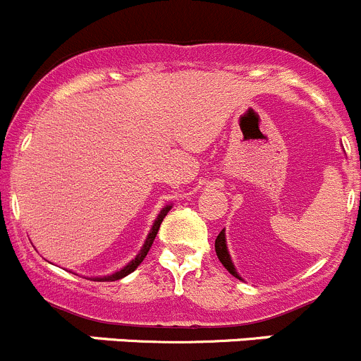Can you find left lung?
Instances as JSON below:
<instances>
[{
  "label": "left lung",
  "instance_id": "obj_1",
  "mask_svg": "<svg viewBox=\"0 0 361 361\" xmlns=\"http://www.w3.org/2000/svg\"><path fill=\"white\" fill-rule=\"evenodd\" d=\"M214 248H216V255H218L219 262L225 266V269L228 271L232 276H235L238 280H243L241 274L238 273V269H235L234 262H232V257H230L228 253V246H226V235H225V228L221 230L218 234V238H216V243H214Z\"/></svg>",
  "mask_w": 361,
  "mask_h": 361
}]
</instances>
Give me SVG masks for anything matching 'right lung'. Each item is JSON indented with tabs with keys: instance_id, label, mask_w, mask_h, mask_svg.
Wrapping results in <instances>:
<instances>
[{
	"instance_id": "obj_1",
	"label": "right lung",
	"mask_w": 361,
	"mask_h": 361,
	"mask_svg": "<svg viewBox=\"0 0 361 361\" xmlns=\"http://www.w3.org/2000/svg\"><path fill=\"white\" fill-rule=\"evenodd\" d=\"M170 209H171V204L164 205V207L161 209V211H159V214H157V218L154 219V223H152V228H150V232H149V235H147L145 243H143L142 250H140V252H138V255H136L135 259L131 260V262L127 264V266H123L122 269H120V271H116V273H111V274H108V276H95V278H94V281H115V280H120V278L127 276V274H129V273H133V271H135L136 267H138L140 264L143 262V259H145V257H147V253H149L150 246H152L154 239H156V235H157V230H159L161 223H163L164 216L168 214V211H170Z\"/></svg>"
}]
</instances>
